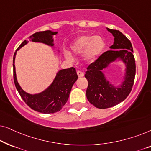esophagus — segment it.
Wrapping results in <instances>:
<instances>
[{"instance_id":"34e87169","label":"esophagus","mask_w":151,"mask_h":151,"mask_svg":"<svg viewBox=\"0 0 151 151\" xmlns=\"http://www.w3.org/2000/svg\"><path fill=\"white\" fill-rule=\"evenodd\" d=\"M77 74H78V77H79V78L83 77V76H84V73H83V72L80 71H78L77 72Z\"/></svg>"}]
</instances>
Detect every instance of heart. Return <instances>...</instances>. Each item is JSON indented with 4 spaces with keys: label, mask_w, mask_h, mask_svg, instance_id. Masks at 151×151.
Masks as SVG:
<instances>
[{
    "label": "heart",
    "mask_w": 151,
    "mask_h": 151,
    "mask_svg": "<svg viewBox=\"0 0 151 151\" xmlns=\"http://www.w3.org/2000/svg\"><path fill=\"white\" fill-rule=\"evenodd\" d=\"M105 48V41L100 36L82 35L75 39L70 45V49L74 55L83 53V59L86 63H91L98 58ZM65 57L71 60V55L68 51H64Z\"/></svg>",
    "instance_id": "obj_1"
}]
</instances>
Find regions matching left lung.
Listing matches in <instances>:
<instances>
[{
  "mask_svg": "<svg viewBox=\"0 0 151 151\" xmlns=\"http://www.w3.org/2000/svg\"><path fill=\"white\" fill-rule=\"evenodd\" d=\"M106 29L114 36L111 50L103 53L91 64L84 75L88 82L86 98L91 104L98 109L110 108L124 100L132 90L136 71L131 41L118 30ZM117 59L125 64L126 73L121 85L115 87L106 79L103 70Z\"/></svg>",
  "mask_w": 151,
  "mask_h": 151,
  "instance_id": "obj_1",
  "label": "left lung"
}]
</instances>
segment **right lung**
<instances>
[{
    "mask_svg": "<svg viewBox=\"0 0 151 151\" xmlns=\"http://www.w3.org/2000/svg\"><path fill=\"white\" fill-rule=\"evenodd\" d=\"M57 33L50 30L36 32L29 36V40L32 42H42L49 46L53 47L54 44L53 36L57 34ZM27 40H24L16 49L14 55V80L16 89L24 102L33 110L45 114L58 112L67 102L72 86L78 79L76 69L71 67L69 69L60 70L53 82L47 89L38 94L28 93L22 89L18 84L14 65L16 51L24 45L27 44Z\"/></svg>",
    "mask_w": 151,
    "mask_h": 151,
    "instance_id": "1",
    "label": "right lung"
}]
</instances>
